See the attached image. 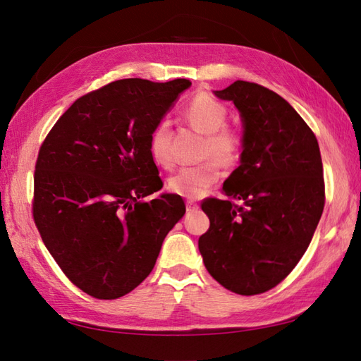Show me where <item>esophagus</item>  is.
Returning a JSON list of instances; mask_svg holds the SVG:
<instances>
[{
	"mask_svg": "<svg viewBox=\"0 0 361 361\" xmlns=\"http://www.w3.org/2000/svg\"><path fill=\"white\" fill-rule=\"evenodd\" d=\"M186 208H188V212H192V211L198 209V204H197L195 202H192V200H189V202L186 203Z\"/></svg>",
	"mask_w": 361,
	"mask_h": 361,
	"instance_id": "34e87169",
	"label": "esophagus"
}]
</instances>
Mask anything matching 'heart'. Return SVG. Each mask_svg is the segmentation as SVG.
<instances>
[{
  "label": "heart",
  "mask_w": 361,
  "mask_h": 361,
  "mask_svg": "<svg viewBox=\"0 0 361 361\" xmlns=\"http://www.w3.org/2000/svg\"><path fill=\"white\" fill-rule=\"evenodd\" d=\"M186 116L198 132L206 135L202 164L183 167L169 178L167 188L172 194L198 198L220 180L224 167H234L240 163L245 140L237 128L225 126L228 116L226 106L209 94H197L186 106ZM150 155L157 164L172 166L171 128L167 121H159L149 137Z\"/></svg>",
  "instance_id": "heart-1"
}]
</instances>
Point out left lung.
I'll list each match as a JSON object with an SVG mask.
<instances>
[{
    "label": "left lung",
    "instance_id": "left-lung-1",
    "mask_svg": "<svg viewBox=\"0 0 361 361\" xmlns=\"http://www.w3.org/2000/svg\"><path fill=\"white\" fill-rule=\"evenodd\" d=\"M214 94L240 111L245 150L224 183L228 200L202 203L209 229L198 250L225 288L259 295L286 279L309 248L324 209L323 161L315 133L274 91L237 80Z\"/></svg>",
    "mask_w": 361,
    "mask_h": 361
}]
</instances>
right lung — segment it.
Returning a JSON list of instances; mask_svg holds the SVG:
<instances>
[{"instance_id": "add662e5", "label": "right lung", "mask_w": 361, "mask_h": 361, "mask_svg": "<svg viewBox=\"0 0 361 361\" xmlns=\"http://www.w3.org/2000/svg\"><path fill=\"white\" fill-rule=\"evenodd\" d=\"M188 79H122L79 97L43 141L34 173V221L75 287L97 299L130 293L155 267L186 212L161 194L149 137Z\"/></svg>"}]
</instances>
